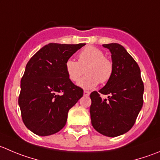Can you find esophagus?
Returning <instances> with one entry per match:
<instances>
[{
  "instance_id": "esophagus-1",
  "label": "esophagus",
  "mask_w": 160,
  "mask_h": 160,
  "mask_svg": "<svg viewBox=\"0 0 160 160\" xmlns=\"http://www.w3.org/2000/svg\"><path fill=\"white\" fill-rule=\"evenodd\" d=\"M83 95L84 96H89L90 95V92L88 91H83Z\"/></svg>"
}]
</instances>
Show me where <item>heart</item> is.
<instances>
[{"label":"heart","mask_w":160,"mask_h":160,"mask_svg":"<svg viewBox=\"0 0 160 160\" xmlns=\"http://www.w3.org/2000/svg\"><path fill=\"white\" fill-rule=\"evenodd\" d=\"M66 72L69 80L77 82L86 73L77 85L83 89H93L100 82L105 83L111 79L113 73L112 62L105 57L100 49L88 46L78 55V62L68 59L65 64Z\"/></svg>","instance_id":"1"}]
</instances>
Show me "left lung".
<instances>
[{
    "instance_id": "obj_1",
    "label": "left lung",
    "mask_w": 160,
    "mask_h": 160,
    "mask_svg": "<svg viewBox=\"0 0 160 160\" xmlns=\"http://www.w3.org/2000/svg\"><path fill=\"white\" fill-rule=\"evenodd\" d=\"M111 52L113 73L98 92L90 97L91 124L107 137H117L134 126L143 105L144 84L138 63L122 45L116 43L103 44ZM106 94L102 99L100 94Z\"/></svg>"
}]
</instances>
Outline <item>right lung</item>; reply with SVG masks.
I'll list each match as a JSON object with an SVG mask.
<instances>
[{"label": "right lung", "instance_id": "obj_1", "mask_svg": "<svg viewBox=\"0 0 160 160\" xmlns=\"http://www.w3.org/2000/svg\"><path fill=\"white\" fill-rule=\"evenodd\" d=\"M86 44L50 43L26 64L18 97L22 119L39 136L58 132L66 123L69 110L83 96L66 72V62Z\"/></svg>", "mask_w": 160, "mask_h": 160}]
</instances>
